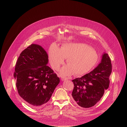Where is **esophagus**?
<instances>
[{
  "label": "esophagus",
  "instance_id": "34e87169",
  "mask_svg": "<svg viewBox=\"0 0 127 127\" xmlns=\"http://www.w3.org/2000/svg\"><path fill=\"white\" fill-rule=\"evenodd\" d=\"M67 79V78H64V77H62V78H61V80H62V81H64V80H66Z\"/></svg>",
  "mask_w": 127,
  "mask_h": 127
}]
</instances>
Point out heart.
I'll use <instances>...</instances> for the list:
<instances>
[{
    "label": "heart",
    "instance_id": "1",
    "mask_svg": "<svg viewBox=\"0 0 127 127\" xmlns=\"http://www.w3.org/2000/svg\"><path fill=\"white\" fill-rule=\"evenodd\" d=\"M97 52L89 45L83 43H67L59 48L52 45L48 51V59L52 67L56 71L66 59L67 65L63 66L60 72L61 76L74 75H82L89 72L98 61Z\"/></svg>",
    "mask_w": 127,
    "mask_h": 127
}]
</instances>
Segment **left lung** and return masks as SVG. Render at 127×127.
<instances>
[{"instance_id":"1","label":"left lung","mask_w":127,"mask_h":127,"mask_svg":"<svg viewBox=\"0 0 127 127\" xmlns=\"http://www.w3.org/2000/svg\"><path fill=\"white\" fill-rule=\"evenodd\" d=\"M112 71L111 60L107 53L102 55L101 62L91 72L72 80L74 101L84 108H91L98 102L109 88Z\"/></svg>"}]
</instances>
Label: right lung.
I'll return each instance as SVG.
<instances>
[{
	"mask_svg": "<svg viewBox=\"0 0 127 127\" xmlns=\"http://www.w3.org/2000/svg\"><path fill=\"white\" fill-rule=\"evenodd\" d=\"M48 55L40 46L31 44L20 53L14 73L18 94L31 107L44 106L60 80L47 65Z\"/></svg>",
	"mask_w": 127,
	"mask_h": 127,
	"instance_id": "right-lung-1",
	"label": "right lung"
}]
</instances>
